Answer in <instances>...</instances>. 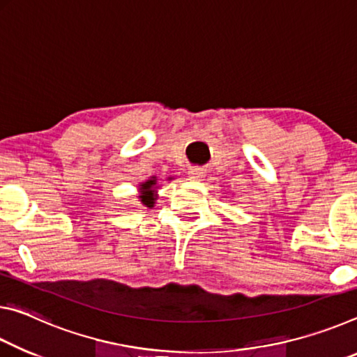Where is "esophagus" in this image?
Instances as JSON below:
<instances>
[{"label": "esophagus", "mask_w": 357, "mask_h": 357, "mask_svg": "<svg viewBox=\"0 0 357 357\" xmlns=\"http://www.w3.org/2000/svg\"><path fill=\"white\" fill-rule=\"evenodd\" d=\"M188 175L192 180H202L204 177H206V172H204L202 167H192V169H190Z\"/></svg>", "instance_id": "34e87169"}]
</instances>
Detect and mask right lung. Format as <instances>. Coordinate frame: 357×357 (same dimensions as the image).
<instances>
[{
  "label": "right lung",
  "instance_id": "add662e5",
  "mask_svg": "<svg viewBox=\"0 0 357 357\" xmlns=\"http://www.w3.org/2000/svg\"><path fill=\"white\" fill-rule=\"evenodd\" d=\"M155 185V180H149V182H145L140 185V190H142V196H140V201H142V204H145L147 207H151L153 206V188L151 186Z\"/></svg>",
  "mask_w": 357,
  "mask_h": 357
}]
</instances>
